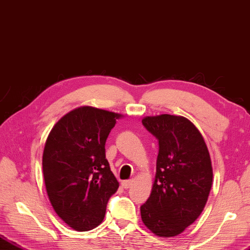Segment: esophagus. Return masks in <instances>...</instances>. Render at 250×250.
Segmentation results:
<instances>
[{
	"instance_id": "34e87169",
	"label": "esophagus",
	"mask_w": 250,
	"mask_h": 250,
	"mask_svg": "<svg viewBox=\"0 0 250 250\" xmlns=\"http://www.w3.org/2000/svg\"><path fill=\"white\" fill-rule=\"evenodd\" d=\"M132 180H125V181H122V187L124 188V189H129V188L132 186Z\"/></svg>"
}]
</instances>
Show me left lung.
Segmentation results:
<instances>
[{"label": "left lung", "instance_id": "8db88e82", "mask_svg": "<svg viewBox=\"0 0 250 250\" xmlns=\"http://www.w3.org/2000/svg\"><path fill=\"white\" fill-rule=\"evenodd\" d=\"M142 125L159 141L153 188L140 207L142 221L156 235L176 236L206 205L212 183L209 152L201 132L183 116H146Z\"/></svg>", "mask_w": 250, "mask_h": 250}]
</instances>
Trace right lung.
<instances>
[{"label":"right lung","mask_w":250,"mask_h":250,"mask_svg":"<svg viewBox=\"0 0 250 250\" xmlns=\"http://www.w3.org/2000/svg\"><path fill=\"white\" fill-rule=\"evenodd\" d=\"M120 114L82 106L50 130L43 152V175L56 213L76 231L103 222L119 182L105 159V141Z\"/></svg>","instance_id":"obj_1"}]
</instances>
